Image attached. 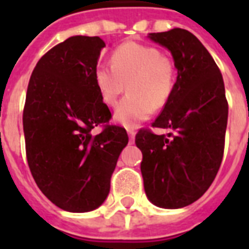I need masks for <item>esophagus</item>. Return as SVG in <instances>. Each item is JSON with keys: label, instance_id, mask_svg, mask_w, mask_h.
<instances>
[{"label": "esophagus", "instance_id": "1", "mask_svg": "<svg viewBox=\"0 0 249 249\" xmlns=\"http://www.w3.org/2000/svg\"><path fill=\"white\" fill-rule=\"evenodd\" d=\"M126 132H128V134H129V140H130V142H133V141H134V137H136V133H137L136 128H128L126 129Z\"/></svg>", "mask_w": 249, "mask_h": 249}]
</instances>
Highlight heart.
Masks as SVG:
<instances>
[{
    "instance_id": "obj_1",
    "label": "heart",
    "mask_w": 249,
    "mask_h": 249,
    "mask_svg": "<svg viewBox=\"0 0 249 249\" xmlns=\"http://www.w3.org/2000/svg\"><path fill=\"white\" fill-rule=\"evenodd\" d=\"M111 66L95 68V84L102 101L109 107L116 106L125 88L129 90L115 112V120L125 126L133 128L147 120L154 108H163L173 94L176 64L155 46L124 42L113 50Z\"/></svg>"
}]
</instances>
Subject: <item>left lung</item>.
Instances as JSON below:
<instances>
[{
    "mask_svg": "<svg viewBox=\"0 0 249 249\" xmlns=\"http://www.w3.org/2000/svg\"><path fill=\"white\" fill-rule=\"evenodd\" d=\"M173 55L177 81L152 128L172 129L165 137L142 128L136 144L143 155L146 195L161 208H182L209 189L225 148L229 105L224 79L208 50L181 28L150 33Z\"/></svg>",
    "mask_w": 249,
    "mask_h": 249,
    "instance_id": "left-lung-1",
    "label": "left lung"
}]
</instances>
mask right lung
<instances>
[{
    "label": "right lung",
    "mask_w": 249,
    "mask_h": 249,
    "mask_svg": "<svg viewBox=\"0 0 249 249\" xmlns=\"http://www.w3.org/2000/svg\"><path fill=\"white\" fill-rule=\"evenodd\" d=\"M106 46L99 37L73 36L41 56L29 79L23 129L33 179L49 200L68 212L98 208L128 134L108 124L111 111L95 84ZM101 126L93 135L91 130Z\"/></svg>",
    "instance_id": "add662e5"
}]
</instances>
